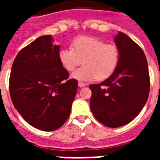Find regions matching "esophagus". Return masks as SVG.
<instances>
[{
    "instance_id": "1",
    "label": "esophagus",
    "mask_w": 160,
    "mask_h": 160,
    "mask_svg": "<svg viewBox=\"0 0 160 160\" xmlns=\"http://www.w3.org/2000/svg\"><path fill=\"white\" fill-rule=\"evenodd\" d=\"M78 85H79V86H80V87H85V85H86V84H85V83H83V82H79V84H78Z\"/></svg>"
}]
</instances>
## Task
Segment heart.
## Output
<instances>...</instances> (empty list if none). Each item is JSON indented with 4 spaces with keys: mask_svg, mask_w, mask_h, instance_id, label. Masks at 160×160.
Instances as JSON below:
<instances>
[{
    "mask_svg": "<svg viewBox=\"0 0 160 160\" xmlns=\"http://www.w3.org/2000/svg\"><path fill=\"white\" fill-rule=\"evenodd\" d=\"M59 60L68 71L75 70L82 61L84 65L71 75L74 79L83 81L103 80L116 70L119 51L115 45L106 44L100 39L80 36L73 41L71 48H63L59 51Z\"/></svg>",
    "mask_w": 160,
    "mask_h": 160,
    "instance_id": "b5f03b06",
    "label": "heart"
}]
</instances>
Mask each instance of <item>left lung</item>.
Masks as SVG:
<instances>
[{"mask_svg":"<svg viewBox=\"0 0 160 160\" xmlns=\"http://www.w3.org/2000/svg\"><path fill=\"white\" fill-rule=\"evenodd\" d=\"M119 61L105 81L90 85V109L98 121L109 128L131 122L144 106L149 93V74L144 51L123 32L114 37Z\"/></svg>","mask_w":160,"mask_h":160,"instance_id":"left-lung-1","label":"left lung"}]
</instances>
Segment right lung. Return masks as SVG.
<instances>
[{"label":"right lung","mask_w":160,"mask_h":160,"mask_svg":"<svg viewBox=\"0 0 160 160\" xmlns=\"http://www.w3.org/2000/svg\"><path fill=\"white\" fill-rule=\"evenodd\" d=\"M43 36L24 47L11 67L9 90L17 111L31 126L53 131L65 124L77 92L78 81L59 60L60 46Z\"/></svg>","instance_id":"add662e5"}]
</instances>
